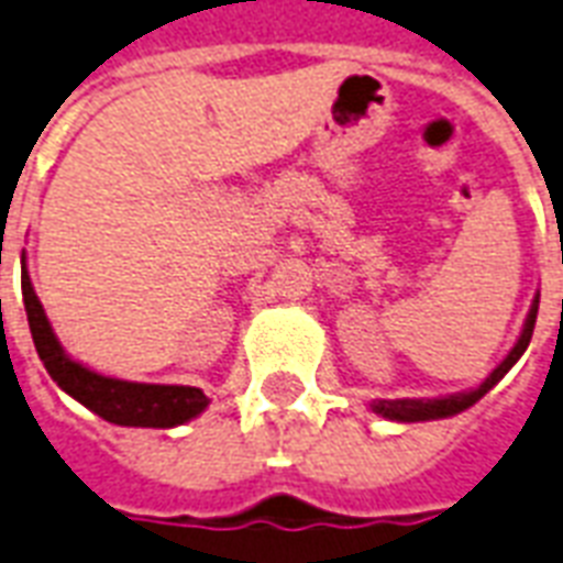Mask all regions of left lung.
<instances>
[{"label":"left lung","mask_w":563,"mask_h":563,"mask_svg":"<svg viewBox=\"0 0 563 563\" xmlns=\"http://www.w3.org/2000/svg\"><path fill=\"white\" fill-rule=\"evenodd\" d=\"M537 307H540V298H534L531 303V313L526 319V328H522V336H519V343L514 345V352L504 357L501 364L495 366L489 378L483 382L481 387H474L468 394H453V397H441V399H378L373 402V411L382 415L387 420H402V423H415V420H439V418H451V415H460L468 406H474L483 394H489L498 382L504 378V373L510 369V366L522 357V352L531 343V334H534V322H537Z\"/></svg>","instance_id":"1"}]
</instances>
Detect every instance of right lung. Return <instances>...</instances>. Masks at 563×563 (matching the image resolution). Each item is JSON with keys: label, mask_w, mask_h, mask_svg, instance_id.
<instances>
[{"label": "right lung", "mask_w": 563, "mask_h": 563, "mask_svg": "<svg viewBox=\"0 0 563 563\" xmlns=\"http://www.w3.org/2000/svg\"><path fill=\"white\" fill-rule=\"evenodd\" d=\"M23 303H26L29 331L35 340V349L53 382L82 402L86 409L101 415L110 423L119 427H178L185 420L197 418L208 406V397L199 387L185 385H136V382H122V378H107L91 373L77 361H70L62 352L59 340L49 328L44 307L37 301L32 280L23 268Z\"/></svg>", "instance_id": "1"}]
</instances>
